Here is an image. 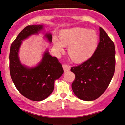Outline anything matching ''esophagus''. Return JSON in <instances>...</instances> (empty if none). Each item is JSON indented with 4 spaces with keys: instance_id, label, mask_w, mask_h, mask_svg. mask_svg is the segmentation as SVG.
I'll return each instance as SVG.
<instances>
[{
    "instance_id": "obj_1",
    "label": "esophagus",
    "mask_w": 125,
    "mask_h": 125,
    "mask_svg": "<svg viewBox=\"0 0 125 125\" xmlns=\"http://www.w3.org/2000/svg\"><path fill=\"white\" fill-rule=\"evenodd\" d=\"M63 69H64V71L67 72V71H68L70 70L71 66H69V65H66V64H65V65H63Z\"/></svg>"
}]
</instances>
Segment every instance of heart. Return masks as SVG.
I'll use <instances>...</instances> for the list:
<instances>
[{
	"instance_id": "heart-1",
	"label": "heart",
	"mask_w": 125,
	"mask_h": 125,
	"mask_svg": "<svg viewBox=\"0 0 125 125\" xmlns=\"http://www.w3.org/2000/svg\"><path fill=\"white\" fill-rule=\"evenodd\" d=\"M60 39L54 36L53 45L57 52L63 51L64 45L69 46L68 54L75 62H81L93 54L98 43L96 31L82 27L65 29L60 33Z\"/></svg>"
}]
</instances>
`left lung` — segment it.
<instances>
[{
	"instance_id": "1",
	"label": "left lung",
	"mask_w": 125,
	"mask_h": 125,
	"mask_svg": "<svg viewBox=\"0 0 125 125\" xmlns=\"http://www.w3.org/2000/svg\"><path fill=\"white\" fill-rule=\"evenodd\" d=\"M115 50L113 42L99 27V42L92 57L71 71L75 78L72 83L74 94L81 100L90 101L104 94L114 75Z\"/></svg>"
}]
</instances>
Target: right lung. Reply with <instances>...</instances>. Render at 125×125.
Instances as JSON below:
<instances>
[{
    "label": "right lung",
    "mask_w": 125,
    "mask_h": 125,
    "mask_svg": "<svg viewBox=\"0 0 125 125\" xmlns=\"http://www.w3.org/2000/svg\"><path fill=\"white\" fill-rule=\"evenodd\" d=\"M43 25L27 26L23 29L11 44L10 53V71L14 85L20 93L34 101H41L50 95L54 87V81L63 73V69L56 57H52L48 50L35 67L29 68L22 65L18 51L22 41L43 30ZM45 37L51 43L52 35L46 33Z\"/></svg>",
    "instance_id": "right-lung-1"
}]
</instances>
